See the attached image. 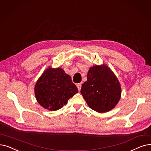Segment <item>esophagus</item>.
Returning <instances> with one entry per match:
<instances>
[{"mask_svg":"<svg viewBox=\"0 0 151 151\" xmlns=\"http://www.w3.org/2000/svg\"><path fill=\"white\" fill-rule=\"evenodd\" d=\"M81 86H82V83H81L77 84V88H78V91H80V90H81Z\"/></svg>","mask_w":151,"mask_h":151,"instance_id":"34e87169","label":"esophagus"}]
</instances>
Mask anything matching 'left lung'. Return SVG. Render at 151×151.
<instances>
[{
  "label": "left lung",
  "instance_id": "obj_1",
  "mask_svg": "<svg viewBox=\"0 0 151 151\" xmlns=\"http://www.w3.org/2000/svg\"><path fill=\"white\" fill-rule=\"evenodd\" d=\"M81 93L88 106L97 112H106L119 102L121 87L116 77L106 65L94 66L88 73Z\"/></svg>",
  "mask_w": 151,
  "mask_h": 151
}]
</instances>
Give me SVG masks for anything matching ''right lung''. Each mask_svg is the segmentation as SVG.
Segmentation results:
<instances>
[{"label": "right lung", "instance_id": "right-lung-1", "mask_svg": "<svg viewBox=\"0 0 151 151\" xmlns=\"http://www.w3.org/2000/svg\"><path fill=\"white\" fill-rule=\"evenodd\" d=\"M35 91L38 103L50 111L61 109L78 92L71 77L63 69L50 67L37 80Z\"/></svg>", "mask_w": 151, "mask_h": 151}]
</instances>
